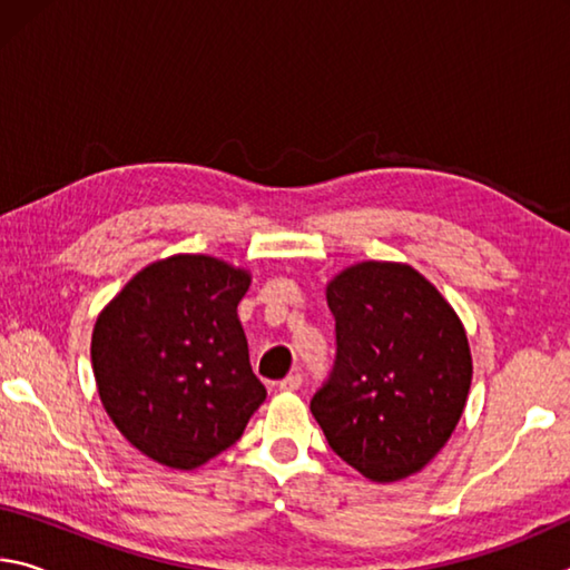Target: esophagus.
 I'll return each instance as SVG.
<instances>
[{"label": "esophagus", "instance_id": "34e87169", "mask_svg": "<svg viewBox=\"0 0 570 570\" xmlns=\"http://www.w3.org/2000/svg\"><path fill=\"white\" fill-rule=\"evenodd\" d=\"M302 382H304L302 374H298V372H292V374H288V377H284L282 382H278V390H284V392H294V390L302 387Z\"/></svg>", "mask_w": 570, "mask_h": 570}]
</instances>
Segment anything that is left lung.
I'll use <instances>...</instances> for the list:
<instances>
[{"instance_id": "left-lung-1", "label": "left lung", "mask_w": 570, "mask_h": 570, "mask_svg": "<svg viewBox=\"0 0 570 570\" xmlns=\"http://www.w3.org/2000/svg\"><path fill=\"white\" fill-rule=\"evenodd\" d=\"M336 354L312 397L330 448L374 482L422 470L465 410L472 356L458 314L407 264L364 262L326 286Z\"/></svg>"}]
</instances>
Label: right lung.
Returning a JSON list of instances; mask_svg holds the SVG:
<instances>
[{"label":"right lung","mask_w":570,"mask_h":570,"mask_svg":"<svg viewBox=\"0 0 570 570\" xmlns=\"http://www.w3.org/2000/svg\"><path fill=\"white\" fill-rule=\"evenodd\" d=\"M248 284L218 258L170 256L135 274L95 322L102 407L160 465H204L244 435L266 400L236 314Z\"/></svg>","instance_id":"add662e5"}]
</instances>
